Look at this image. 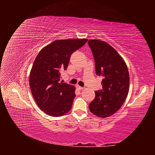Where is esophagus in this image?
<instances>
[{
  "label": "esophagus",
  "mask_w": 155,
  "mask_h": 155,
  "mask_svg": "<svg viewBox=\"0 0 155 155\" xmlns=\"http://www.w3.org/2000/svg\"><path fill=\"white\" fill-rule=\"evenodd\" d=\"M77 88L79 89V90H83V89L84 88V87H80V86L78 85V86H77Z\"/></svg>",
  "instance_id": "obj_1"
}]
</instances>
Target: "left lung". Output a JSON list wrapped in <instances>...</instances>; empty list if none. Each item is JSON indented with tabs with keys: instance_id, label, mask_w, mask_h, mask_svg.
Wrapping results in <instances>:
<instances>
[{
	"instance_id": "1",
	"label": "left lung",
	"mask_w": 155,
	"mask_h": 155,
	"mask_svg": "<svg viewBox=\"0 0 155 155\" xmlns=\"http://www.w3.org/2000/svg\"><path fill=\"white\" fill-rule=\"evenodd\" d=\"M88 43L94 58L96 73L104 78L103 89L95 92L88 108L94 115L107 118L120 109L128 95V68L121 55L106 42L92 39Z\"/></svg>"
}]
</instances>
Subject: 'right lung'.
<instances>
[{
    "label": "right lung",
    "mask_w": 155,
    "mask_h": 155,
    "mask_svg": "<svg viewBox=\"0 0 155 155\" xmlns=\"http://www.w3.org/2000/svg\"><path fill=\"white\" fill-rule=\"evenodd\" d=\"M87 41L56 40L46 46L37 55L30 71L29 83L36 104L46 114L61 116L71 110L76 88L59 81L61 72L67 70L72 53Z\"/></svg>",
    "instance_id": "add662e5"
}]
</instances>
